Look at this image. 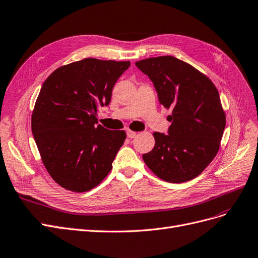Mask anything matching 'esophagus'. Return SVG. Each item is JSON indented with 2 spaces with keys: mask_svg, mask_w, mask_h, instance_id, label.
Listing matches in <instances>:
<instances>
[{
  "mask_svg": "<svg viewBox=\"0 0 258 258\" xmlns=\"http://www.w3.org/2000/svg\"><path fill=\"white\" fill-rule=\"evenodd\" d=\"M126 135H127V137L130 139H133V138H135L137 136V133L136 132H133V131H127L126 132Z\"/></svg>",
  "mask_w": 258,
  "mask_h": 258,
  "instance_id": "esophagus-1",
  "label": "esophagus"
}]
</instances>
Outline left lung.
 I'll return each mask as SVG.
<instances>
[{
	"label": "left lung",
	"instance_id": "1",
	"mask_svg": "<svg viewBox=\"0 0 258 258\" xmlns=\"http://www.w3.org/2000/svg\"><path fill=\"white\" fill-rule=\"evenodd\" d=\"M135 65L153 82L159 102L172 108L168 134L154 133V148L143 155L146 165L170 183L194 179L217 155L226 125L217 88L192 65L171 55Z\"/></svg>",
	"mask_w": 258,
	"mask_h": 258
}]
</instances>
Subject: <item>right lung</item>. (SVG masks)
Wrapping results in <instances>:
<instances>
[{
  "instance_id": "obj_1",
  "label": "right lung",
  "mask_w": 258,
  "mask_h": 258,
  "mask_svg": "<svg viewBox=\"0 0 258 258\" xmlns=\"http://www.w3.org/2000/svg\"><path fill=\"white\" fill-rule=\"evenodd\" d=\"M130 65L88 57L61 66L45 80L32 113V133L41 161L60 186L87 192L111 170L126 134L105 128L96 117Z\"/></svg>"
}]
</instances>
